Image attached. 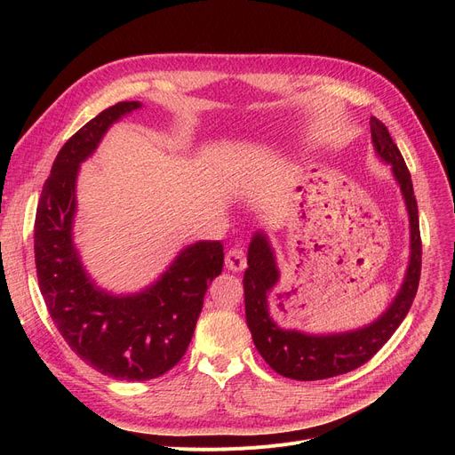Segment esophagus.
Wrapping results in <instances>:
<instances>
[{
	"mask_svg": "<svg viewBox=\"0 0 455 455\" xmlns=\"http://www.w3.org/2000/svg\"><path fill=\"white\" fill-rule=\"evenodd\" d=\"M225 266L230 271H234V273L243 271L247 267V256H245V252L242 249H237V247L230 249L227 252V256H225Z\"/></svg>",
	"mask_w": 455,
	"mask_h": 455,
	"instance_id": "1",
	"label": "esophagus"
}]
</instances>
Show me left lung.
<instances>
[{
	"instance_id": "left-lung-1",
	"label": "left lung",
	"mask_w": 455,
	"mask_h": 455,
	"mask_svg": "<svg viewBox=\"0 0 455 455\" xmlns=\"http://www.w3.org/2000/svg\"><path fill=\"white\" fill-rule=\"evenodd\" d=\"M371 138L378 158L391 165L410 218L408 269H405L396 297L376 321L362 328L336 333H307L295 328L278 326L269 312V295L280 282L275 249L264 230L254 232L249 243V267L243 275L247 326L261 357L275 372L285 378L314 381L362 367L389 341L403 317L408 315L417 295L422 245L411 175L387 127L376 117H371Z\"/></svg>"
}]
</instances>
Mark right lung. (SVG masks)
<instances>
[{"instance_id": "1", "label": "right lung", "mask_w": 455, "mask_h": 455, "mask_svg": "<svg viewBox=\"0 0 455 455\" xmlns=\"http://www.w3.org/2000/svg\"><path fill=\"white\" fill-rule=\"evenodd\" d=\"M140 101L108 107L59 151L36 208L35 261L40 293L64 341L105 376L146 381L173 369L184 355L203 309L208 283L221 275V242L184 247L153 283L138 293L101 290L84 269L74 242L81 164Z\"/></svg>"}]
</instances>
